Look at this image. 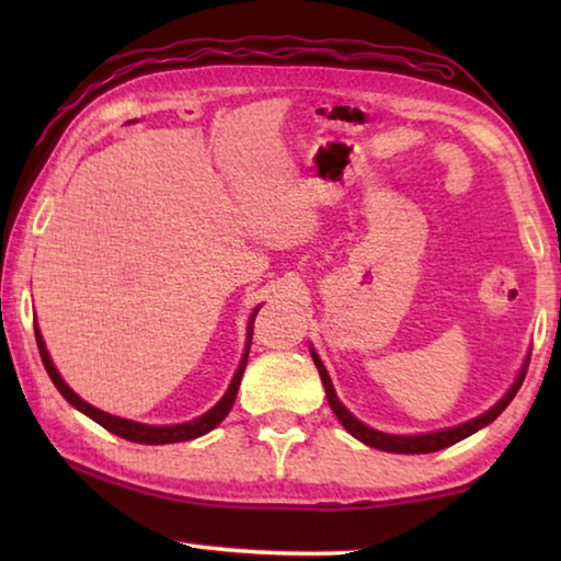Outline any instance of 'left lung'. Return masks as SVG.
I'll return each instance as SVG.
<instances>
[{
	"mask_svg": "<svg viewBox=\"0 0 561 561\" xmlns=\"http://www.w3.org/2000/svg\"><path fill=\"white\" fill-rule=\"evenodd\" d=\"M311 351V358H314V364L319 368V376H321V383H324V391H327V398H329V405L331 411L336 413V417L341 421V425L354 435L356 440H360L364 445H368V448H376V450H386V453H405V455H417V453H435V450H443L448 448V445H455L468 438V435L478 433L480 428H485V425H490L495 417L505 411V408L510 405L512 398H515V393L519 391L522 381H525V374H527V364H529V356L525 358V364H522L519 374L515 378V383L510 386V391L500 398V401L490 408V411L480 413L478 417H472V421L468 423H460L455 425V428H443V431H433V433H417V435H393V433H383V431H376L371 428V425L360 423L356 415L348 413V408L339 401V396L334 391V383H331V378L327 374L324 364H321L319 354L314 351V346H309Z\"/></svg>",
	"mask_w": 561,
	"mask_h": 561,
	"instance_id": "1",
	"label": "left lung"
}]
</instances>
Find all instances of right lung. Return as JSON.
<instances>
[{
	"mask_svg": "<svg viewBox=\"0 0 561 561\" xmlns=\"http://www.w3.org/2000/svg\"><path fill=\"white\" fill-rule=\"evenodd\" d=\"M262 307V304H260ZM260 307L252 311L250 317V327H247V341H244V354H242V360L240 366H237V371L232 376L230 386H227L225 396L217 401L210 411L193 417V421L187 423H175V425H148V423H136V421H128V417H118V415H111L106 411H101V408L91 405L83 401L81 396H76L69 386H66V381L61 378V374L56 371L54 360L49 356V351H46V344H44V336L39 327H36L34 321V334H36V346H39V354H42V360H44V368L46 374H49V378L54 381V386L59 388V393L69 401L76 411H81L83 415H89L91 421H96L99 425H103V428L111 431L113 435H118V438H126L130 443H144V445H168V443H183V440H193V438H201V435L210 433L213 428H217L225 421V415L232 411V403L237 398V391H240V381H242V374H244V366H247V356H250V344H252V324H254V317H257Z\"/></svg>",
	"mask_w": 561,
	"mask_h": 561,
	"instance_id": "add662e5",
	"label": "right lung"
}]
</instances>
